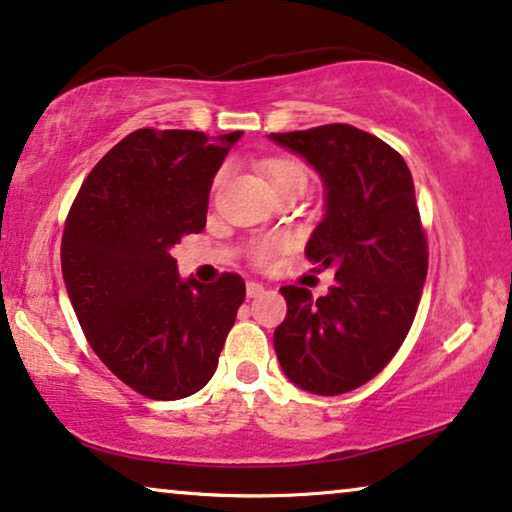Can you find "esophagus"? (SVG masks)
I'll use <instances>...</instances> for the list:
<instances>
[{
  "label": "esophagus",
  "mask_w": 512,
  "mask_h": 512,
  "mask_svg": "<svg viewBox=\"0 0 512 512\" xmlns=\"http://www.w3.org/2000/svg\"><path fill=\"white\" fill-rule=\"evenodd\" d=\"M265 289H263V284H258V282H247V296L249 298H256V296H261Z\"/></svg>",
  "instance_id": "obj_1"
}]
</instances>
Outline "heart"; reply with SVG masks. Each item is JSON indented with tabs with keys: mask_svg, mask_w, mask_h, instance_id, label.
<instances>
[{
	"mask_svg": "<svg viewBox=\"0 0 512 512\" xmlns=\"http://www.w3.org/2000/svg\"><path fill=\"white\" fill-rule=\"evenodd\" d=\"M263 172L265 177H268V184L272 191H279V188H286V186H307V167L293 158H272L268 163H263ZM221 179L223 174H219L216 184H219ZM277 247L279 242L258 244L256 258L258 261H270Z\"/></svg>",
	"mask_w": 512,
	"mask_h": 512,
	"instance_id": "1",
	"label": "heart"
}]
</instances>
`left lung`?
<instances>
[{"mask_svg": "<svg viewBox=\"0 0 512 512\" xmlns=\"http://www.w3.org/2000/svg\"><path fill=\"white\" fill-rule=\"evenodd\" d=\"M324 181V219L307 261L335 270L326 296L282 286L289 305L275 331L284 375L317 396L347 394L394 359L417 314L429 254L412 174L389 144L354 125L270 135Z\"/></svg>", "mask_w": 512, "mask_h": 512, "instance_id": "1", "label": "left lung"}]
</instances>
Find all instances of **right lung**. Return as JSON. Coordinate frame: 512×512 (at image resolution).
<instances>
[{
	"mask_svg": "<svg viewBox=\"0 0 512 512\" xmlns=\"http://www.w3.org/2000/svg\"><path fill=\"white\" fill-rule=\"evenodd\" d=\"M242 132L142 128L83 181L65 233L62 277L104 366L137 394L179 401L212 380L244 300V279H181L172 247L207 223L209 191Z\"/></svg>",
	"mask_w": 512,
	"mask_h": 512,
	"instance_id": "obj_1",
	"label": "right lung"
}]
</instances>
